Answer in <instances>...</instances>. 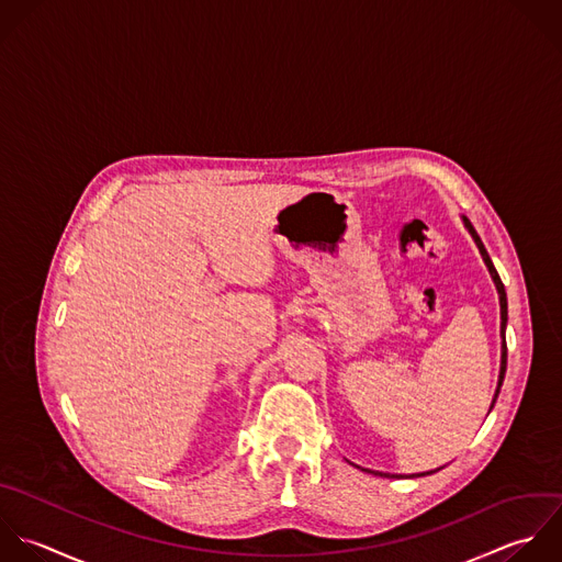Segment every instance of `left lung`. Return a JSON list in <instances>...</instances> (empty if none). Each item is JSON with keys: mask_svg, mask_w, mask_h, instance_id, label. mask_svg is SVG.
<instances>
[{"mask_svg": "<svg viewBox=\"0 0 562 562\" xmlns=\"http://www.w3.org/2000/svg\"><path fill=\"white\" fill-rule=\"evenodd\" d=\"M462 221H464V227H467V229H469V234L473 236V240H475V245H477V249H480V254H482V258H484V262H486V267H488V273H491V278H493V282H495V286H497V293H499V306H502V366H499V381H497V390H495V396H493V403H491V409H493V407H495V403H497L499 390H502V385H504L506 363H508V346H506L508 297H506L504 282H502V278H499V273H497V269H495V265H493V260H491V256H488V251H486V247H484L482 238L477 236L475 227L471 225V221H469L467 216H462ZM488 414H491V412H488ZM352 467H355V464H352ZM357 469H361V467H357ZM361 471H366V473H374V475H381V477H405V475H390V473H379V471H370V469H361ZM436 471H440V469H436ZM436 471H429V473H436ZM420 475H427V473H420ZM420 475H409V477H420Z\"/></svg>", "mask_w": 562, "mask_h": 562, "instance_id": "8db88e82", "label": "left lung"}]
</instances>
